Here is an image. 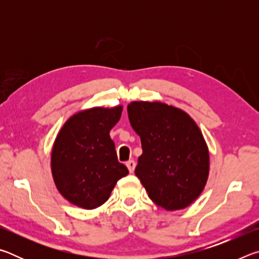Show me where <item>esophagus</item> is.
Listing matches in <instances>:
<instances>
[{"mask_svg":"<svg viewBox=\"0 0 259 259\" xmlns=\"http://www.w3.org/2000/svg\"><path fill=\"white\" fill-rule=\"evenodd\" d=\"M126 166H128V169H129V171L130 172H134V170H135V166H136V162L134 161V160H129L128 162H126Z\"/></svg>","mask_w":259,"mask_h":259,"instance_id":"esophagus-1","label":"esophagus"}]
</instances>
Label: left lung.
<instances>
[{"instance_id":"left-lung-1","label":"left lung","mask_w":259,"mask_h":259,"mask_svg":"<svg viewBox=\"0 0 259 259\" xmlns=\"http://www.w3.org/2000/svg\"><path fill=\"white\" fill-rule=\"evenodd\" d=\"M126 109L143 147L135 174L150 199L170 211L188 207L209 176V150L198 124L160 102H131Z\"/></svg>"}]
</instances>
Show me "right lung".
<instances>
[{"label":"right lung","instance_id":"1","mask_svg":"<svg viewBox=\"0 0 259 259\" xmlns=\"http://www.w3.org/2000/svg\"><path fill=\"white\" fill-rule=\"evenodd\" d=\"M122 106L84 109L65 122L51 152L57 190L74 205L95 209L104 204L116 182L129 174L117 161L109 131L119 122Z\"/></svg>","mask_w":259,"mask_h":259}]
</instances>
